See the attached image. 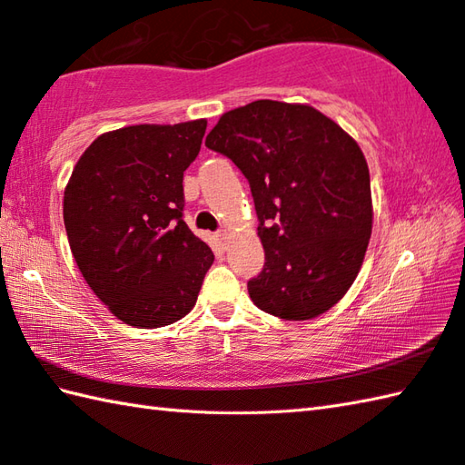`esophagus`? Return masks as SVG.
<instances>
[{
	"label": "esophagus",
	"instance_id": "obj_1",
	"mask_svg": "<svg viewBox=\"0 0 465 465\" xmlns=\"http://www.w3.org/2000/svg\"><path fill=\"white\" fill-rule=\"evenodd\" d=\"M215 238H217V240H220V243H222V245H225V242H227V233H225L223 230H220V232H217V233H215Z\"/></svg>",
	"mask_w": 465,
	"mask_h": 465
}]
</instances>
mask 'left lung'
Returning <instances> with one entry per match:
<instances>
[{"label": "left lung", "instance_id": "1", "mask_svg": "<svg viewBox=\"0 0 465 465\" xmlns=\"http://www.w3.org/2000/svg\"><path fill=\"white\" fill-rule=\"evenodd\" d=\"M245 175L258 213L263 270L252 302L283 320H312L350 290L371 235L365 157L310 105L258 100L227 112L205 137Z\"/></svg>", "mask_w": 465, "mask_h": 465}]
</instances>
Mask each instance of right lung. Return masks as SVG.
<instances>
[{"mask_svg":"<svg viewBox=\"0 0 465 465\" xmlns=\"http://www.w3.org/2000/svg\"><path fill=\"white\" fill-rule=\"evenodd\" d=\"M207 122L130 125L104 134L64 193L69 248L87 285L134 328L190 313L213 253L183 222V172Z\"/></svg>","mask_w":465,"mask_h":465,"instance_id":"right-lung-1","label":"right lung"}]
</instances>
